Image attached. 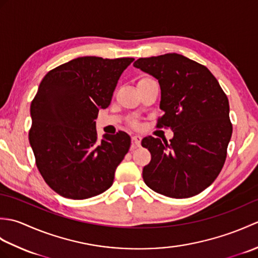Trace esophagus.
I'll list each match as a JSON object with an SVG mask.
<instances>
[{
  "mask_svg": "<svg viewBox=\"0 0 258 258\" xmlns=\"http://www.w3.org/2000/svg\"><path fill=\"white\" fill-rule=\"evenodd\" d=\"M141 141H142L141 136H139V135L132 136V142H133V145L134 146H140L141 145Z\"/></svg>",
  "mask_w": 258,
  "mask_h": 258,
  "instance_id": "esophagus-1",
  "label": "esophagus"
}]
</instances>
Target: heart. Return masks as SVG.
<instances>
[{"instance_id":"1","label":"heart","mask_w":258,"mask_h":258,"mask_svg":"<svg viewBox=\"0 0 258 258\" xmlns=\"http://www.w3.org/2000/svg\"><path fill=\"white\" fill-rule=\"evenodd\" d=\"M149 79H151V78H147V76H145V78L141 79V81H143V80H149ZM132 126H133V127H139V122H138V120H133V122H132Z\"/></svg>"}]
</instances>
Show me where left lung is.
<instances>
[{
	"label": "left lung",
	"instance_id": "1",
	"mask_svg": "<svg viewBox=\"0 0 258 258\" xmlns=\"http://www.w3.org/2000/svg\"><path fill=\"white\" fill-rule=\"evenodd\" d=\"M161 86L157 128H171L174 138H144L151 153L143 168L145 184L156 193L187 199L207 188L221 173L233 126L228 98L204 65L180 54L141 57L134 62Z\"/></svg>",
	"mask_w": 258,
	"mask_h": 258
}]
</instances>
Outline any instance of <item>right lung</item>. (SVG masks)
Here are the masks:
<instances>
[{"label": "right lung", "instance_id": "1", "mask_svg": "<svg viewBox=\"0 0 258 258\" xmlns=\"http://www.w3.org/2000/svg\"><path fill=\"white\" fill-rule=\"evenodd\" d=\"M133 57L83 56L51 70L31 103L29 140L36 166L63 197L85 200L111 187L131 146L125 132L97 139L94 119L106 108Z\"/></svg>", "mask_w": 258, "mask_h": 258}]
</instances>
